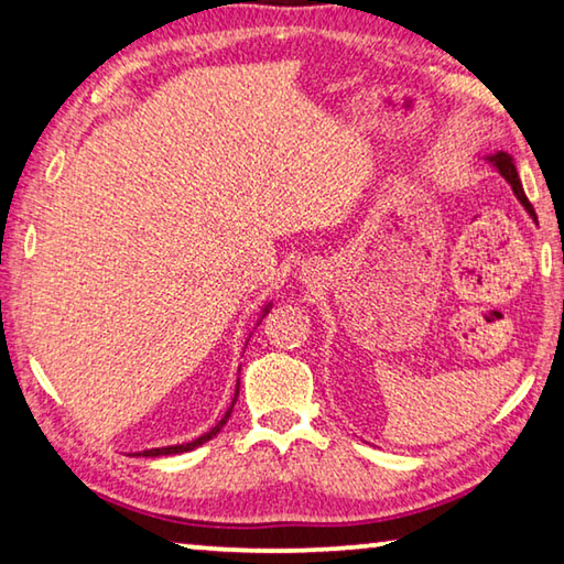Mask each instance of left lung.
Masks as SVG:
<instances>
[{"label": "left lung", "instance_id": "left-lung-1", "mask_svg": "<svg viewBox=\"0 0 564 564\" xmlns=\"http://www.w3.org/2000/svg\"><path fill=\"white\" fill-rule=\"evenodd\" d=\"M488 161L490 164L500 171V176L508 181L510 184V188H512V194L518 196V202L524 206V212H528L530 216H532V221L538 224V216H534V208H532V204L528 202V196H524V188H522V181H520V176H518V169H514V161H512V156L510 154H505V151H498V154L495 156H488Z\"/></svg>", "mask_w": 564, "mask_h": 564}]
</instances>
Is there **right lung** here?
I'll use <instances>...</instances> for the list:
<instances>
[{
    "label": "right lung",
    "instance_id": "obj_1",
    "mask_svg": "<svg viewBox=\"0 0 564 564\" xmlns=\"http://www.w3.org/2000/svg\"><path fill=\"white\" fill-rule=\"evenodd\" d=\"M271 311V303H265V308H263V313H261V318L265 316V313ZM238 400V383H236V393H234V403ZM234 403H231V408L226 410V415L218 420V423L212 427V431L208 433H204L202 437H196V441H191V443H184V445H166V447H151V451H144V453H139L141 457H159V455H176V453H188V451H194V447H198V445H204V443H208L212 441V437L221 431V427L226 425V420L231 417V410H234Z\"/></svg>",
    "mask_w": 564,
    "mask_h": 564
}]
</instances>
